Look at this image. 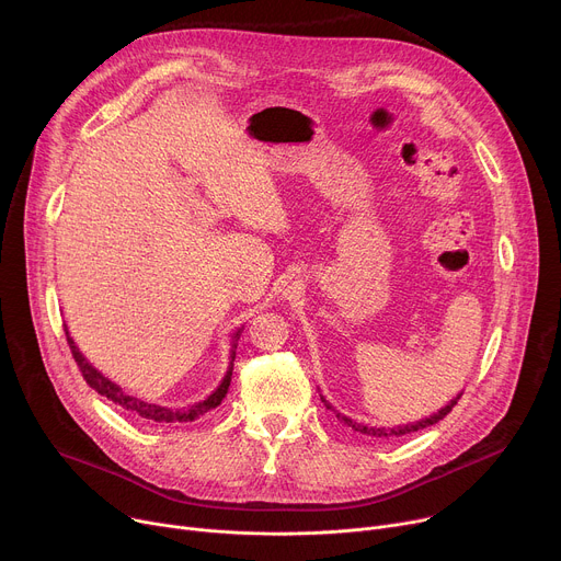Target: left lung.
Returning <instances> with one entry per match:
<instances>
[{
  "label": "left lung",
  "mask_w": 561,
  "mask_h": 561,
  "mask_svg": "<svg viewBox=\"0 0 561 561\" xmlns=\"http://www.w3.org/2000/svg\"><path fill=\"white\" fill-rule=\"evenodd\" d=\"M459 397H461V394H457L455 399H450V404H446L442 411H437L435 415H431V417H426V420H420V422H413V424H404V426H392V428L357 424V422H353L351 417H346V415L337 413V411L327 402L324 397H322V402L327 404V409H331V411L335 413V417H337L342 424H346V426H348V428H353L355 433H362V435H366V437H375V439H392V437H404V435H409V433H417V431H422V428H428V426L437 424L439 420H444V417L453 411V407L457 404V399H459Z\"/></svg>",
  "instance_id": "left-lung-1"
}]
</instances>
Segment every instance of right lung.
<instances>
[{"label": "right lung", "instance_id": "1", "mask_svg": "<svg viewBox=\"0 0 561 561\" xmlns=\"http://www.w3.org/2000/svg\"><path fill=\"white\" fill-rule=\"evenodd\" d=\"M66 331V342H68V346H70V353H72V357H75V362H77V366H79V370H82V375H84V379H87V383L93 388V390H98L100 394H104V397H108L111 402H115V404H119L122 409H126V411H130V413H135V415H139L141 420H148V422H159V424H173V422H193V420H197V417H202L204 413H208V411H213V409H217L219 404H221V399L226 397V392H228V386H230V375H232V362H234V348H237V344H232V351H230V366H228V370H226V375H224V379H221V383L204 399V402H197V404H193V407H188V409H167V407H157V404H150V402H144V399H137V397H133V394H128V392H124L115 381H111L108 377H104L98 368H93L91 364H89V359L79 353V348L75 346V342H72V337L68 335V329H64ZM237 335H239V331H237ZM237 335H234V340H237Z\"/></svg>", "mask_w": 561, "mask_h": 561}]
</instances>
